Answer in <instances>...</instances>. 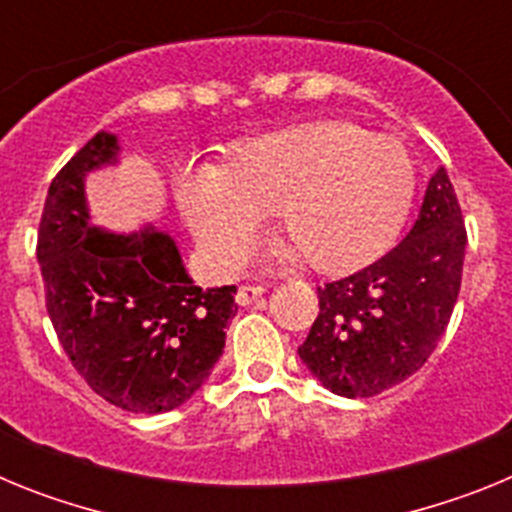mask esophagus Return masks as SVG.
<instances>
[{
    "mask_svg": "<svg viewBox=\"0 0 512 512\" xmlns=\"http://www.w3.org/2000/svg\"><path fill=\"white\" fill-rule=\"evenodd\" d=\"M264 292H266L264 284H241V287H238V295H235V300H238V305L246 307V305H253V302L259 300Z\"/></svg>",
    "mask_w": 512,
    "mask_h": 512,
    "instance_id": "1",
    "label": "esophagus"
}]
</instances>
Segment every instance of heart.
<instances>
[{"label":"heart","mask_w":512,"mask_h":512,"mask_svg":"<svg viewBox=\"0 0 512 512\" xmlns=\"http://www.w3.org/2000/svg\"><path fill=\"white\" fill-rule=\"evenodd\" d=\"M174 187L215 269L243 266L264 220L279 207L289 230L277 243L279 259L310 256L312 266L336 271L390 246L413 205L418 166L400 138L320 120L248 140L228 169L184 166Z\"/></svg>","instance_id":"heart-1"}]
</instances>
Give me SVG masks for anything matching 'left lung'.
Instances as JSON below:
<instances>
[{
  "instance_id": "left-lung-1",
  "label": "left lung",
  "mask_w": 512,
  "mask_h": 512,
  "mask_svg": "<svg viewBox=\"0 0 512 512\" xmlns=\"http://www.w3.org/2000/svg\"><path fill=\"white\" fill-rule=\"evenodd\" d=\"M467 228L446 169L418 220L382 259L318 287L320 312L297 348L312 377L341 397H374L413 377L446 333L461 287Z\"/></svg>"
}]
</instances>
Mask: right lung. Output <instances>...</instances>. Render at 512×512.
Masks as SVG:
<instances>
[{
	"mask_svg": "<svg viewBox=\"0 0 512 512\" xmlns=\"http://www.w3.org/2000/svg\"><path fill=\"white\" fill-rule=\"evenodd\" d=\"M117 138L97 133L48 187L38 230L45 307L84 382L130 413L179 408L223 356L235 287L189 279L174 238L151 225L110 233L89 223L84 176L117 164Z\"/></svg>",
	"mask_w": 512,
	"mask_h": 512,
	"instance_id": "right-lung-1",
	"label": "right lung"
}]
</instances>
